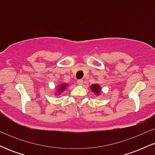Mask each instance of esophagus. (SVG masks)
<instances>
[{
	"label": "esophagus",
	"instance_id": "obj_1",
	"mask_svg": "<svg viewBox=\"0 0 155 155\" xmlns=\"http://www.w3.org/2000/svg\"><path fill=\"white\" fill-rule=\"evenodd\" d=\"M77 84L79 85H82V84H83V80H81V79H79V80H78L77 81Z\"/></svg>",
	"mask_w": 155,
	"mask_h": 155
}]
</instances>
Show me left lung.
I'll return each mask as SVG.
<instances>
[{
  "mask_svg": "<svg viewBox=\"0 0 155 155\" xmlns=\"http://www.w3.org/2000/svg\"><path fill=\"white\" fill-rule=\"evenodd\" d=\"M90 89H91L92 92H93L97 95H99L101 94V88L98 84H92L90 86Z\"/></svg>",
  "mask_w": 155,
  "mask_h": 155,
  "instance_id": "8db88e82",
  "label": "left lung"
}]
</instances>
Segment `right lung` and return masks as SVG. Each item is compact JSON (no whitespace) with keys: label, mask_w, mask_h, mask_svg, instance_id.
I'll return each instance as SVG.
<instances>
[{"label":"right lung","mask_w":155,"mask_h":155,"mask_svg":"<svg viewBox=\"0 0 155 155\" xmlns=\"http://www.w3.org/2000/svg\"><path fill=\"white\" fill-rule=\"evenodd\" d=\"M67 87H68V84L67 83L60 84L58 85V88L56 89L57 91H56V92H55V95H60V93H62V92H63L64 90H65V89L67 88Z\"/></svg>","instance_id":"obj_1"}]
</instances>
